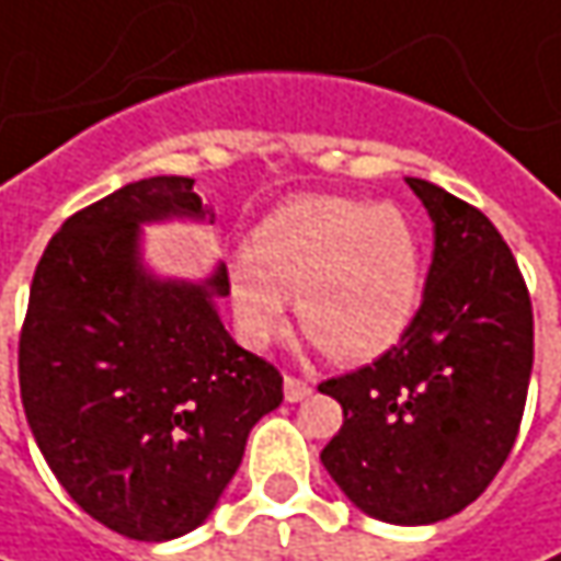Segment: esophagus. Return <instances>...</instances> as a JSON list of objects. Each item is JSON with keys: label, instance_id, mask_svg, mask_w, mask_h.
Listing matches in <instances>:
<instances>
[{"label": "esophagus", "instance_id": "1", "mask_svg": "<svg viewBox=\"0 0 561 561\" xmlns=\"http://www.w3.org/2000/svg\"><path fill=\"white\" fill-rule=\"evenodd\" d=\"M309 393H312V383L309 380L293 375L284 377V397H287V402H299V399H306Z\"/></svg>", "mask_w": 561, "mask_h": 561}]
</instances>
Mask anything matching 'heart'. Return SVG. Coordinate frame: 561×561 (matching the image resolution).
<instances>
[{
    "instance_id": "b5f03b06",
    "label": "heart",
    "mask_w": 561,
    "mask_h": 561,
    "mask_svg": "<svg viewBox=\"0 0 561 561\" xmlns=\"http://www.w3.org/2000/svg\"><path fill=\"white\" fill-rule=\"evenodd\" d=\"M424 290L415 221L393 203L293 196L255 227L249 255L227 265L237 328L262 350L287 328L296 296L302 331L336 362H368L412 328Z\"/></svg>"
}]
</instances>
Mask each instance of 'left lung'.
Masks as SVG:
<instances>
[{
    "label": "left lung",
    "mask_w": 561,
    "mask_h": 561,
    "mask_svg": "<svg viewBox=\"0 0 561 561\" xmlns=\"http://www.w3.org/2000/svg\"><path fill=\"white\" fill-rule=\"evenodd\" d=\"M434 221V259L393 350L318 390L343 405L321 462L387 525H434L474 503L508 459L534 365L518 262L484 211L405 178Z\"/></svg>",
    "instance_id": "8db88e82"
}]
</instances>
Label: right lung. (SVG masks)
I'll list each match as a JSON object with an SVG mask.
<instances>
[{"label":"right lung","instance_id":"1","mask_svg":"<svg viewBox=\"0 0 561 561\" xmlns=\"http://www.w3.org/2000/svg\"><path fill=\"white\" fill-rule=\"evenodd\" d=\"M211 211L190 178H146L80 208L49 240L18 343L21 402L58 484L99 525L162 543L199 528L284 402L280 371L215 309L227 268L156 277L140 227Z\"/></svg>","mask_w":561,"mask_h":561}]
</instances>
